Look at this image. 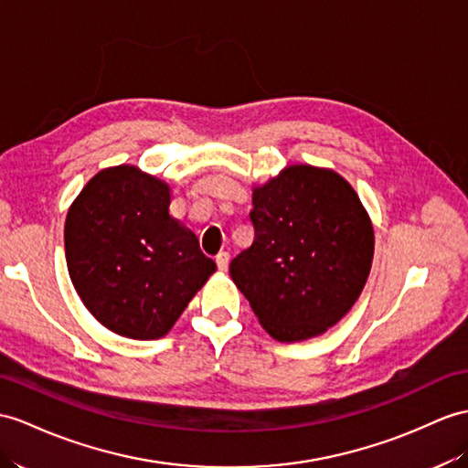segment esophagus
<instances>
[{"label":"esophagus","mask_w":468,"mask_h":468,"mask_svg":"<svg viewBox=\"0 0 468 468\" xmlns=\"http://www.w3.org/2000/svg\"><path fill=\"white\" fill-rule=\"evenodd\" d=\"M228 264H230V254H228V252H218V254H216V266H218V270L226 271Z\"/></svg>","instance_id":"34e87169"}]
</instances>
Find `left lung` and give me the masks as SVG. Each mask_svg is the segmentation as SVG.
I'll list each match as a JSON object with an SVG mask.
<instances>
[{
  "label": "left lung",
  "instance_id": "obj_1",
  "mask_svg": "<svg viewBox=\"0 0 468 468\" xmlns=\"http://www.w3.org/2000/svg\"><path fill=\"white\" fill-rule=\"evenodd\" d=\"M254 242L230 276L278 341L325 334L357 302L373 260V226L349 182L310 165L254 186Z\"/></svg>",
  "mask_w": 468,
  "mask_h": 468
}]
</instances>
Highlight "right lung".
Returning <instances> with one entry per match:
<instances>
[{"label":"right lung","mask_w":468,"mask_h":468,"mask_svg":"<svg viewBox=\"0 0 468 468\" xmlns=\"http://www.w3.org/2000/svg\"><path fill=\"white\" fill-rule=\"evenodd\" d=\"M168 207L166 182L121 165L90 178L67 212L73 286L95 320L122 337L166 335L216 271Z\"/></svg>","instance_id":"1"}]
</instances>
